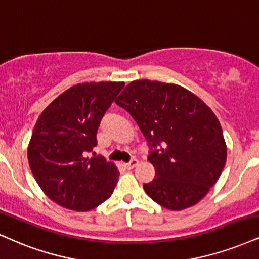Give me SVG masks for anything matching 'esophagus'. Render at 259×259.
<instances>
[{
    "label": "esophagus",
    "instance_id": "1",
    "mask_svg": "<svg viewBox=\"0 0 259 259\" xmlns=\"http://www.w3.org/2000/svg\"><path fill=\"white\" fill-rule=\"evenodd\" d=\"M138 163H139L138 159H132V161L128 162V163H124V167H126L127 169H133L138 165Z\"/></svg>",
    "mask_w": 259,
    "mask_h": 259
}]
</instances>
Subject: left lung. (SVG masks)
I'll use <instances>...</instances> for the list:
<instances>
[{"mask_svg": "<svg viewBox=\"0 0 259 259\" xmlns=\"http://www.w3.org/2000/svg\"><path fill=\"white\" fill-rule=\"evenodd\" d=\"M115 103L128 111L155 148L148 157L156 175L144 184L148 196L173 211L203 199L227 159L213 111L183 86L149 79L130 82Z\"/></svg>", "mask_w": 259, "mask_h": 259, "instance_id": "obj_1", "label": "left lung"}]
</instances>
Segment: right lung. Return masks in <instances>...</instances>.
<instances>
[{
	"instance_id": "obj_1",
	"label": "right lung",
	"mask_w": 259,
	"mask_h": 259,
	"mask_svg": "<svg viewBox=\"0 0 259 259\" xmlns=\"http://www.w3.org/2000/svg\"><path fill=\"white\" fill-rule=\"evenodd\" d=\"M123 86V81L79 82L38 117L28 143V164L41 191L59 205L89 211L113 193L116 165L85 155L97 145L102 116Z\"/></svg>"
}]
</instances>
